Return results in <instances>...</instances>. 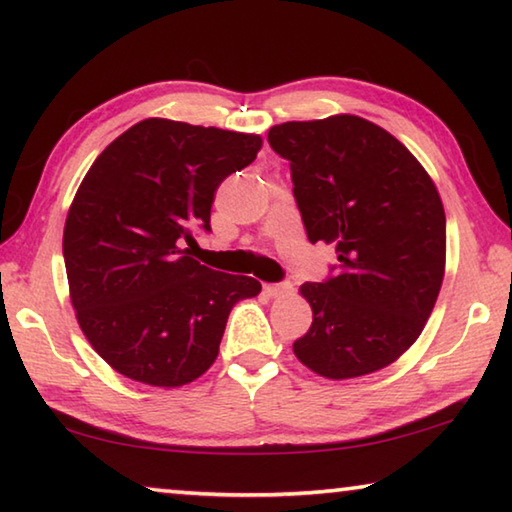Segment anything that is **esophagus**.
<instances>
[{"label":"esophagus","instance_id":"34e87169","mask_svg":"<svg viewBox=\"0 0 512 512\" xmlns=\"http://www.w3.org/2000/svg\"><path fill=\"white\" fill-rule=\"evenodd\" d=\"M291 284L289 282H280V284H264V293L271 298L284 296V293H291Z\"/></svg>","mask_w":512,"mask_h":512}]
</instances>
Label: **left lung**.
<instances>
[{
	"label": "left lung",
	"instance_id": "8db88e82",
	"mask_svg": "<svg viewBox=\"0 0 512 512\" xmlns=\"http://www.w3.org/2000/svg\"><path fill=\"white\" fill-rule=\"evenodd\" d=\"M289 160L311 244H336L339 264L300 293L314 323L296 357L327 379L393 363L418 339L445 275V210L406 146L354 115L287 121L268 131Z\"/></svg>",
	"mask_w": 512,
	"mask_h": 512
}]
</instances>
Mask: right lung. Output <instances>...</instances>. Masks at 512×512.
<instances>
[{
  "mask_svg": "<svg viewBox=\"0 0 512 512\" xmlns=\"http://www.w3.org/2000/svg\"><path fill=\"white\" fill-rule=\"evenodd\" d=\"M262 137L144 119L106 146L69 207V298L99 357L149 386L189 384L212 366L235 302L255 277L192 257L212 232L214 192L257 158Z\"/></svg>",
  "mask_w": 512,
  "mask_h": 512,
  "instance_id": "add662e5",
  "label": "right lung"
}]
</instances>
